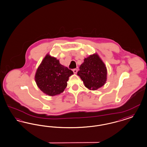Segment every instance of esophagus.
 <instances>
[{
  "mask_svg": "<svg viewBox=\"0 0 147 147\" xmlns=\"http://www.w3.org/2000/svg\"><path fill=\"white\" fill-rule=\"evenodd\" d=\"M73 71L74 73L76 74V73H77V72H78V69H73Z\"/></svg>",
  "mask_w": 147,
  "mask_h": 147,
  "instance_id": "obj_1",
  "label": "esophagus"
}]
</instances>
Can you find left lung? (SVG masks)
<instances>
[{
  "instance_id": "1",
  "label": "left lung",
  "mask_w": 147,
  "mask_h": 147,
  "mask_svg": "<svg viewBox=\"0 0 147 147\" xmlns=\"http://www.w3.org/2000/svg\"><path fill=\"white\" fill-rule=\"evenodd\" d=\"M79 69L77 74L89 90H96L105 84L107 76V68L97 53L84 59Z\"/></svg>"
}]
</instances>
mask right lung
Instances as JSON below:
<instances>
[{
  "instance_id": "1",
  "label": "right lung",
  "mask_w": 147,
  "mask_h": 147,
  "mask_svg": "<svg viewBox=\"0 0 147 147\" xmlns=\"http://www.w3.org/2000/svg\"><path fill=\"white\" fill-rule=\"evenodd\" d=\"M73 71L59 63V59L47 55L38 68L35 80L44 94L53 96L63 92Z\"/></svg>"
}]
</instances>
